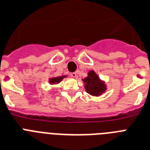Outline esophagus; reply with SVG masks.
Wrapping results in <instances>:
<instances>
[{"instance_id":"esophagus-1","label":"esophagus","mask_w":150,"mask_h":150,"mask_svg":"<svg viewBox=\"0 0 150 150\" xmlns=\"http://www.w3.org/2000/svg\"><path fill=\"white\" fill-rule=\"evenodd\" d=\"M70 75H71L72 78H75V77H76V72H71V73L70 74Z\"/></svg>"}]
</instances>
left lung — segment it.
Returning a JSON list of instances; mask_svg holds the SVG:
<instances>
[{
  "label": "left lung",
  "mask_w": 150,
  "mask_h": 150,
  "mask_svg": "<svg viewBox=\"0 0 150 150\" xmlns=\"http://www.w3.org/2000/svg\"><path fill=\"white\" fill-rule=\"evenodd\" d=\"M84 83V88L89 94L98 97L106 90L104 81H101L94 71L91 70L88 72V77L82 79Z\"/></svg>",
  "instance_id": "obj_1"
}]
</instances>
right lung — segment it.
<instances>
[{
  "label": "right lung",
  "mask_w": 150,
  "mask_h": 150,
  "mask_svg": "<svg viewBox=\"0 0 150 150\" xmlns=\"http://www.w3.org/2000/svg\"><path fill=\"white\" fill-rule=\"evenodd\" d=\"M66 75H62V76L59 77H55V78H51V79H49V83L50 84H59L60 81H62V80L64 78H66Z\"/></svg>",
  "instance_id": "right-lung-1"
}]
</instances>
